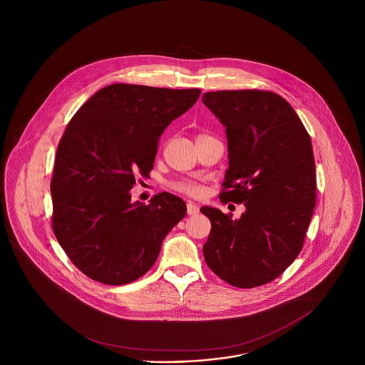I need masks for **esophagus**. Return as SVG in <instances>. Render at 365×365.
<instances>
[{
    "instance_id": "1",
    "label": "esophagus",
    "mask_w": 365,
    "mask_h": 365,
    "mask_svg": "<svg viewBox=\"0 0 365 365\" xmlns=\"http://www.w3.org/2000/svg\"><path fill=\"white\" fill-rule=\"evenodd\" d=\"M199 212V207L194 202H188L187 214L188 215H197Z\"/></svg>"
}]
</instances>
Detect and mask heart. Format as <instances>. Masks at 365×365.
Masks as SVG:
<instances>
[{"mask_svg": "<svg viewBox=\"0 0 365 365\" xmlns=\"http://www.w3.org/2000/svg\"><path fill=\"white\" fill-rule=\"evenodd\" d=\"M174 187L177 188L178 191H182L188 195H198L199 192L202 191V188L195 182L191 180H180L174 185Z\"/></svg>", "mask_w": 365, "mask_h": 365, "instance_id": "heart-1", "label": "heart"}]
</instances>
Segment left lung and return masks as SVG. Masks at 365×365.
Wrapping results in <instances>:
<instances>
[{
	"instance_id": "8db88e82",
	"label": "left lung",
	"mask_w": 365,
	"mask_h": 365,
	"mask_svg": "<svg viewBox=\"0 0 365 365\" xmlns=\"http://www.w3.org/2000/svg\"><path fill=\"white\" fill-rule=\"evenodd\" d=\"M202 101L226 127L229 168L220 199L246 209L240 220L200 209L211 222L205 261L232 287H259L281 276L304 245L316 206L309 133L274 92L217 91Z\"/></svg>"
}]
</instances>
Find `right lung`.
Segmentation results:
<instances>
[{"label":"right lung","mask_w":365,"mask_h":365,"mask_svg":"<svg viewBox=\"0 0 365 365\" xmlns=\"http://www.w3.org/2000/svg\"><path fill=\"white\" fill-rule=\"evenodd\" d=\"M200 89L110 84L73 115L57 147L52 227L73 265L107 285L145 274L186 203L159 192L131 202L135 177L154 167L159 138L190 110Z\"/></svg>","instance_id":"obj_1"}]
</instances>
